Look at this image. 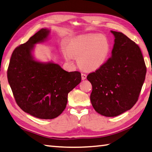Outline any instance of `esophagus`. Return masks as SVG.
I'll use <instances>...</instances> for the list:
<instances>
[{
	"label": "esophagus",
	"instance_id": "1",
	"mask_svg": "<svg viewBox=\"0 0 152 152\" xmlns=\"http://www.w3.org/2000/svg\"><path fill=\"white\" fill-rule=\"evenodd\" d=\"M86 77H87V75L84 73H82V80H85L86 79Z\"/></svg>",
	"mask_w": 152,
	"mask_h": 152
}]
</instances>
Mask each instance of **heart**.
I'll list each match as a JSON object with an SVG mask.
<instances>
[{
    "instance_id": "heart-1",
    "label": "heart",
    "mask_w": 152,
    "mask_h": 152,
    "mask_svg": "<svg viewBox=\"0 0 152 152\" xmlns=\"http://www.w3.org/2000/svg\"><path fill=\"white\" fill-rule=\"evenodd\" d=\"M68 53L78 58L80 67L94 70L105 63L110 51L109 41L105 36L87 34L74 39L68 45Z\"/></svg>"
}]
</instances>
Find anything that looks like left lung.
I'll list each match as a JSON object with an SVG mask.
<instances>
[{
    "instance_id": "1",
    "label": "left lung",
    "mask_w": 152,
    "mask_h": 152,
    "mask_svg": "<svg viewBox=\"0 0 152 152\" xmlns=\"http://www.w3.org/2000/svg\"><path fill=\"white\" fill-rule=\"evenodd\" d=\"M111 31L115 38L111 57L87 76L92 106L105 117H116L135 105L146 74L138 45L123 33Z\"/></svg>"
}]
</instances>
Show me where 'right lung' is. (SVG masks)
I'll use <instances>...</instances> for the list:
<instances>
[{
    "mask_svg": "<svg viewBox=\"0 0 152 152\" xmlns=\"http://www.w3.org/2000/svg\"><path fill=\"white\" fill-rule=\"evenodd\" d=\"M43 28L20 45L12 54L7 71L9 84L20 107L41 119H53L66 108L68 94L81 82L78 71L66 72L57 64L34 59V45L49 34Z\"/></svg>",
    "mask_w": 152,
    "mask_h": 152,
    "instance_id": "obj_1",
    "label": "right lung"
}]
</instances>
